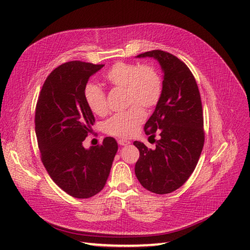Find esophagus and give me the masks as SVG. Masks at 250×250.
I'll list each match as a JSON object with an SVG mask.
<instances>
[{
	"instance_id": "1",
	"label": "esophagus",
	"mask_w": 250,
	"mask_h": 250,
	"mask_svg": "<svg viewBox=\"0 0 250 250\" xmlns=\"http://www.w3.org/2000/svg\"><path fill=\"white\" fill-rule=\"evenodd\" d=\"M117 143H118V145H120V146H126V145L130 144L129 140L124 139V138H119V139L117 140Z\"/></svg>"
}]
</instances>
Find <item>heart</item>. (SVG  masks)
Wrapping results in <instances>:
<instances>
[{
    "instance_id": "heart-1",
    "label": "heart",
    "mask_w": 250,
    "mask_h": 250,
    "mask_svg": "<svg viewBox=\"0 0 250 250\" xmlns=\"http://www.w3.org/2000/svg\"><path fill=\"white\" fill-rule=\"evenodd\" d=\"M105 81L114 89H124L126 105L124 113L114 115L104 124V131L110 135L126 138L136 134L144 123L146 110L154 107L163 93L162 77L149 64L117 62L107 70ZM84 99L89 110L98 116H105L108 105L105 93L89 83L84 88Z\"/></svg>"
}]
</instances>
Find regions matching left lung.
I'll return each mask as SVG.
<instances>
[{
	"instance_id": "left-lung-1",
	"label": "left lung",
	"mask_w": 250,
	"mask_h": 250,
	"mask_svg": "<svg viewBox=\"0 0 250 250\" xmlns=\"http://www.w3.org/2000/svg\"><path fill=\"white\" fill-rule=\"evenodd\" d=\"M137 57L156 59L164 80L161 99L145 125L150 138H161L153 150L133 143L139 150L135 174L146 190L167 194L187 182L200 159L205 142L201 95L191 70L174 55L155 49Z\"/></svg>"
}]
</instances>
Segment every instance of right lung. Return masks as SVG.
Returning <instances> with one entry per match:
<instances>
[{"mask_svg": "<svg viewBox=\"0 0 250 250\" xmlns=\"http://www.w3.org/2000/svg\"><path fill=\"white\" fill-rule=\"evenodd\" d=\"M104 64L69 61L48 75L38 98L36 135L47 173L67 194L88 198L104 189L118 145L105 137L84 149L95 117L84 99L89 77Z\"/></svg>", "mask_w": 250, "mask_h": 250, "instance_id": "1", "label": "right lung"}]
</instances>
